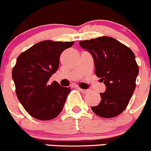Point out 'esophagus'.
<instances>
[{
  "label": "esophagus",
  "instance_id": "esophagus-1",
  "mask_svg": "<svg viewBox=\"0 0 151 151\" xmlns=\"http://www.w3.org/2000/svg\"><path fill=\"white\" fill-rule=\"evenodd\" d=\"M77 89H79V91H80L81 92L83 93H87L88 91H89V89H81V88H79V87H78Z\"/></svg>",
  "mask_w": 151,
  "mask_h": 151
}]
</instances>
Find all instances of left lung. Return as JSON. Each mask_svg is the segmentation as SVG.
Segmentation results:
<instances>
[{"instance_id": "obj_1", "label": "left lung", "mask_w": 151, "mask_h": 151, "mask_svg": "<svg viewBox=\"0 0 151 151\" xmlns=\"http://www.w3.org/2000/svg\"><path fill=\"white\" fill-rule=\"evenodd\" d=\"M83 49L92 55L95 74L106 88L100 93L101 101L91 109L103 118H113L122 113L136 89L138 66L129 47L113 37L102 36L79 41Z\"/></svg>"}]
</instances>
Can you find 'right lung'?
Returning a JSON list of instances; mask_svg holds the SVG:
<instances>
[{
  "instance_id": "1",
  "label": "right lung",
  "mask_w": 151,
  "mask_h": 151,
  "mask_svg": "<svg viewBox=\"0 0 151 151\" xmlns=\"http://www.w3.org/2000/svg\"><path fill=\"white\" fill-rule=\"evenodd\" d=\"M74 42L45 40L20 54L12 71L17 97L31 116L47 121L56 118L63 109L70 87L57 81L48 84L57 72L60 55Z\"/></svg>"
}]
</instances>
